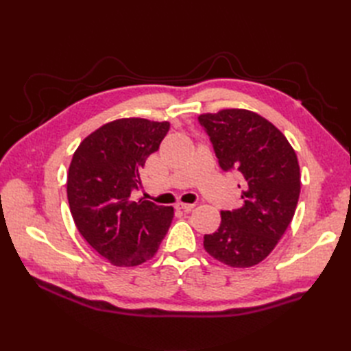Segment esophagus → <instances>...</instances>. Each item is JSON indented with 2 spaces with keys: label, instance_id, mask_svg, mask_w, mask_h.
<instances>
[{
  "label": "esophagus",
  "instance_id": "esophagus-1",
  "mask_svg": "<svg viewBox=\"0 0 351 351\" xmlns=\"http://www.w3.org/2000/svg\"><path fill=\"white\" fill-rule=\"evenodd\" d=\"M195 206H196L195 204H182V202H180V204H177V205H176V208H177V209H183V210H186V212L192 210Z\"/></svg>",
  "mask_w": 351,
  "mask_h": 351
}]
</instances>
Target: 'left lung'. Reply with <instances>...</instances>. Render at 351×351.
I'll list each match as a JSON object with an SVG mask.
<instances>
[{
    "label": "left lung",
    "mask_w": 351,
    "mask_h": 351,
    "mask_svg": "<svg viewBox=\"0 0 351 351\" xmlns=\"http://www.w3.org/2000/svg\"><path fill=\"white\" fill-rule=\"evenodd\" d=\"M199 123L210 137L219 167L243 176V205L221 212V224L205 234L204 247L228 267H253L277 246L294 217L300 196L297 155L277 127L249 110L200 114Z\"/></svg>",
    "instance_id": "left-lung-1"
}]
</instances>
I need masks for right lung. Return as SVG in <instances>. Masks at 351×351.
I'll return each mask as SVG.
<instances>
[{
	"label": "right lung",
	"mask_w": 351,
	"mask_h": 351,
	"mask_svg": "<svg viewBox=\"0 0 351 351\" xmlns=\"http://www.w3.org/2000/svg\"><path fill=\"white\" fill-rule=\"evenodd\" d=\"M169 130L168 121L119 119L84 137L69 167L67 199L83 239L115 267L155 256L174 217L173 206L133 200L141 169Z\"/></svg>",
	"instance_id": "obj_1"
}]
</instances>
